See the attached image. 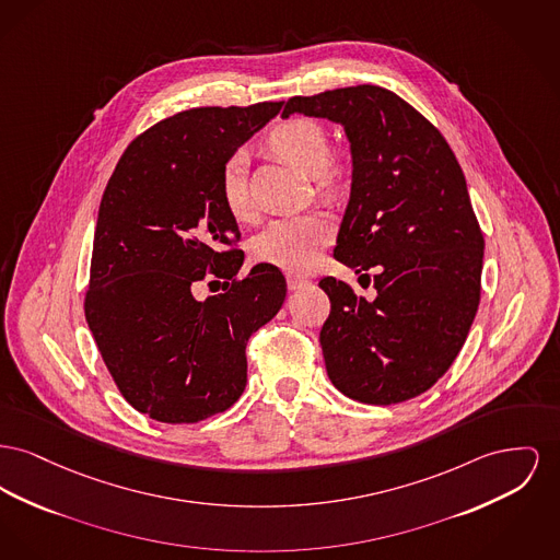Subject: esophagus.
Returning a JSON list of instances; mask_svg holds the SVG:
<instances>
[{
  "instance_id": "34e87169",
  "label": "esophagus",
  "mask_w": 560,
  "mask_h": 560,
  "mask_svg": "<svg viewBox=\"0 0 560 560\" xmlns=\"http://www.w3.org/2000/svg\"><path fill=\"white\" fill-rule=\"evenodd\" d=\"M306 283H308V281L302 279V277H294V275L288 277V288H290V290H300V288L306 285Z\"/></svg>"
}]
</instances>
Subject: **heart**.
Returning a JSON list of instances; mask_svg holds the SVG:
<instances>
[{"label": "heart", "mask_w": 560, "mask_h": 560, "mask_svg": "<svg viewBox=\"0 0 560 560\" xmlns=\"http://www.w3.org/2000/svg\"><path fill=\"white\" fill-rule=\"evenodd\" d=\"M270 148L306 175H315L322 186L338 182V168L329 163L331 143L326 129L308 118H292L275 127L268 137ZM220 195L234 218L249 213V192L245 182V159L234 154L222 171ZM334 226L324 213H300L270 222L254 238L256 260L277 266L292 275L311 272L326 252Z\"/></svg>", "instance_id": "b5f03b06"}]
</instances>
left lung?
Returning <instances> with one entry per match:
<instances>
[{
    "instance_id": "left-lung-1",
    "label": "left lung",
    "mask_w": 560,
    "mask_h": 560,
    "mask_svg": "<svg viewBox=\"0 0 560 560\" xmlns=\"http://www.w3.org/2000/svg\"><path fill=\"white\" fill-rule=\"evenodd\" d=\"M304 114L342 125L351 198L334 258L362 277L372 302L334 277L319 281L329 317L319 334L329 381L363 404L425 394L451 368L480 304L485 238L446 139L410 103L362 84L292 97Z\"/></svg>"
}]
</instances>
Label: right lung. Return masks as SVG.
Instances as JSON below:
<instances>
[{
  "instance_id": "obj_1",
  "label": "right lung",
  "mask_w": 560,
  "mask_h": 560,
  "mask_svg": "<svg viewBox=\"0 0 560 560\" xmlns=\"http://www.w3.org/2000/svg\"><path fill=\"white\" fill-rule=\"evenodd\" d=\"M281 105L179 112L131 141L105 186L84 313L120 394L161 423L229 410L245 392L249 336L285 300L277 266L236 279L241 232L220 195L236 148ZM207 271L228 285L197 301Z\"/></svg>"
}]
</instances>
